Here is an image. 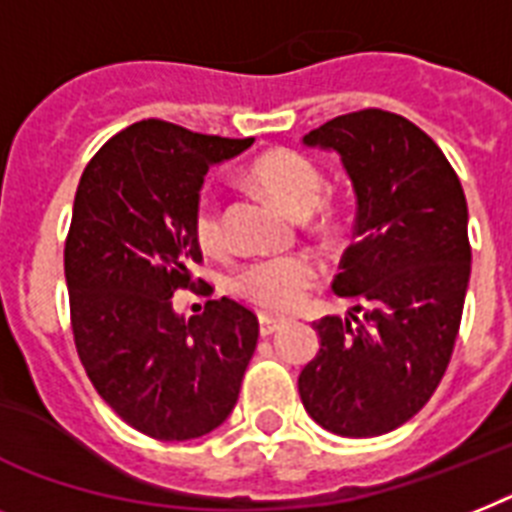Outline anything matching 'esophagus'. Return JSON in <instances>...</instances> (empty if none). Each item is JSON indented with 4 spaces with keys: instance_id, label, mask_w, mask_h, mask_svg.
<instances>
[{
    "instance_id": "1",
    "label": "esophagus",
    "mask_w": 512,
    "mask_h": 512,
    "mask_svg": "<svg viewBox=\"0 0 512 512\" xmlns=\"http://www.w3.org/2000/svg\"><path fill=\"white\" fill-rule=\"evenodd\" d=\"M280 327H282V319H274V316H266V314L259 316V332L264 337L274 335Z\"/></svg>"
}]
</instances>
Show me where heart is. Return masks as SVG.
<instances>
[{
    "mask_svg": "<svg viewBox=\"0 0 512 512\" xmlns=\"http://www.w3.org/2000/svg\"><path fill=\"white\" fill-rule=\"evenodd\" d=\"M248 180L295 217H306L319 206L324 193V175L306 156L287 149H274L253 159ZM319 230H332L335 217L319 214ZM193 238L204 251L217 253L225 248V217L217 196L201 193L190 217ZM316 282V266L306 256H280V259L251 261L232 277V293L253 306L285 314L303 301L306 290Z\"/></svg>",
    "mask_w": 512,
    "mask_h": 512,
    "instance_id": "obj_1",
    "label": "heart"
}]
</instances>
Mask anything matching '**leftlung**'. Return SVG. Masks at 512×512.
Segmentation results:
<instances>
[{
    "label": "left lung",
    "mask_w": 512,
    "mask_h": 512,
    "mask_svg": "<svg viewBox=\"0 0 512 512\" xmlns=\"http://www.w3.org/2000/svg\"><path fill=\"white\" fill-rule=\"evenodd\" d=\"M303 143L335 149L356 188V240L332 285L356 314L314 322L322 348L298 392L327 432L379 437L424 408L453 358L471 277L466 196L437 143L395 112L340 114Z\"/></svg>",
    "instance_id": "obj_1"
}]
</instances>
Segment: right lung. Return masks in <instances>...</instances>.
<instances>
[{
  "instance_id": "right-lung-1",
  "label": "right lung",
  "mask_w": 512,
  "mask_h": 512,
  "mask_svg": "<svg viewBox=\"0 0 512 512\" xmlns=\"http://www.w3.org/2000/svg\"><path fill=\"white\" fill-rule=\"evenodd\" d=\"M251 143L141 120L80 175L65 240L75 350L101 400L146 437H204L238 403L256 314L225 295L185 322L172 295L204 285L190 230L204 175Z\"/></svg>"
}]
</instances>
